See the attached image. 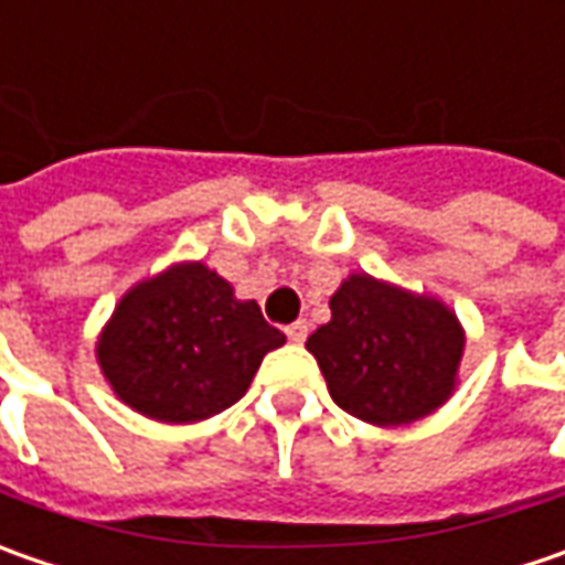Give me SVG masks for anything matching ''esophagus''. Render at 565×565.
Masks as SVG:
<instances>
[{
	"label": "esophagus",
	"mask_w": 565,
	"mask_h": 565,
	"mask_svg": "<svg viewBox=\"0 0 565 565\" xmlns=\"http://www.w3.org/2000/svg\"><path fill=\"white\" fill-rule=\"evenodd\" d=\"M286 337H289V342H295V345H301V342L308 339V320H295V323H289V327H286Z\"/></svg>",
	"instance_id": "34e87169"
}]
</instances>
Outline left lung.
Masks as SVG:
<instances>
[{
	"label": "left lung",
	"mask_w": 565,
	"mask_h": 565,
	"mask_svg": "<svg viewBox=\"0 0 565 565\" xmlns=\"http://www.w3.org/2000/svg\"><path fill=\"white\" fill-rule=\"evenodd\" d=\"M330 311L333 320L305 345L342 412L386 427L444 405L466 345L449 308L355 273L330 298Z\"/></svg>",
	"instance_id": "obj_1"
}]
</instances>
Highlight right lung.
Returning a JSON list of instances; mask_svg holds the SVG:
<instances>
[{
	"label": "right lung",
	"mask_w": 565,
	"mask_h": 565,
	"mask_svg": "<svg viewBox=\"0 0 565 565\" xmlns=\"http://www.w3.org/2000/svg\"><path fill=\"white\" fill-rule=\"evenodd\" d=\"M286 337L223 276L182 264L125 295L97 345L121 402L147 418L188 424L245 396L260 361Z\"/></svg>",
	"instance_id": "obj_1"
}]
</instances>
